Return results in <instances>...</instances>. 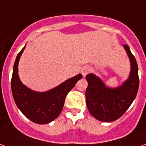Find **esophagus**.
<instances>
[{"mask_svg": "<svg viewBox=\"0 0 146 146\" xmlns=\"http://www.w3.org/2000/svg\"><path fill=\"white\" fill-rule=\"evenodd\" d=\"M90 71H91V68L89 67H85L82 69V74L83 75V76H85Z\"/></svg>", "mask_w": 146, "mask_h": 146, "instance_id": "esophagus-1", "label": "esophagus"}]
</instances>
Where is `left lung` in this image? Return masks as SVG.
I'll return each instance as SVG.
<instances>
[{
  "label": "left lung",
  "instance_id": "1",
  "mask_svg": "<svg viewBox=\"0 0 146 146\" xmlns=\"http://www.w3.org/2000/svg\"><path fill=\"white\" fill-rule=\"evenodd\" d=\"M131 61V71L128 79L117 88H110L94 74L86 76V105L90 113L104 122L115 121L124 114L136 98L139 79L138 65L129 46L123 45Z\"/></svg>",
  "mask_w": 146,
  "mask_h": 146
}]
</instances>
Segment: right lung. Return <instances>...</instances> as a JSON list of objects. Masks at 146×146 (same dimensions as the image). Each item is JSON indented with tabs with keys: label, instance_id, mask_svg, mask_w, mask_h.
I'll return each instance as SVG.
<instances>
[{
	"label": "right lung",
	"instance_id": "obj_1",
	"mask_svg": "<svg viewBox=\"0 0 146 146\" xmlns=\"http://www.w3.org/2000/svg\"><path fill=\"white\" fill-rule=\"evenodd\" d=\"M25 48L18 54L14 64L11 79L13 97L16 106L28 119L36 124H47L60 115L67 94L82 75L78 74L48 92H34L21 82L18 75L19 61Z\"/></svg>",
	"mask_w": 146,
	"mask_h": 146
}]
</instances>
